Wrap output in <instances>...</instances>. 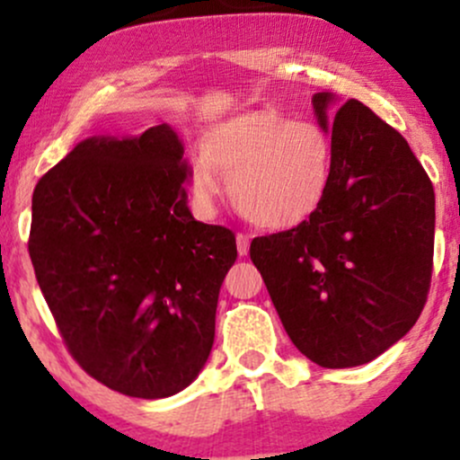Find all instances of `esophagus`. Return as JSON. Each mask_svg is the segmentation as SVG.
<instances>
[{
    "label": "esophagus",
    "mask_w": 460,
    "mask_h": 460,
    "mask_svg": "<svg viewBox=\"0 0 460 460\" xmlns=\"http://www.w3.org/2000/svg\"><path fill=\"white\" fill-rule=\"evenodd\" d=\"M235 244H237V252H240V257H246L248 248H251V240H248V235L237 234L235 235Z\"/></svg>",
    "instance_id": "esophagus-1"
}]
</instances>
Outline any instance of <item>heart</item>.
<instances>
[{
	"label": "heart",
	"instance_id": "obj_1",
	"mask_svg": "<svg viewBox=\"0 0 460 460\" xmlns=\"http://www.w3.org/2000/svg\"><path fill=\"white\" fill-rule=\"evenodd\" d=\"M335 149L314 120L263 112L220 125L190 168L194 199L209 209L229 177V197L248 223L285 231L307 223L331 190Z\"/></svg>",
	"mask_w": 460,
	"mask_h": 460
}]
</instances>
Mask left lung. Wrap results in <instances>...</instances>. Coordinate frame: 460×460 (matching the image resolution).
Wrapping results in <instances>:
<instances>
[{
	"instance_id": "left-lung-1",
	"label": "left lung",
	"mask_w": 460,
	"mask_h": 460,
	"mask_svg": "<svg viewBox=\"0 0 460 460\" xmlns=\"http://www.w3.org/2000/svg\"><path fill=\"white\" fill-rule=\"evenodd\" d=\"M331 93L314 97L326 128ZM331 190L307 223L251 242L294 346L322 367H355L413 329L429 298L435 190L409 142L357 99L331 123Z\"/></svg>"
}]
</instances>
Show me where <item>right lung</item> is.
<instances>
[{
	"instance_id": "1",
	"label": "right lung",
	"mask_w": 460,
	"mask_h": 460,
	"mask_svg": "<svg viewBox=\"0 0 460 460\" xmlns=\"http://www.w3.org/2000/svg\"><path fill=\"white\" fill-rule=\"evenodd\" d=\"M188 177L162 123L79 142L31 197V266L65 346L131 398H166L199 376L237 257L234 231L192 218Z\"/></svg>"
}]
</instances>
